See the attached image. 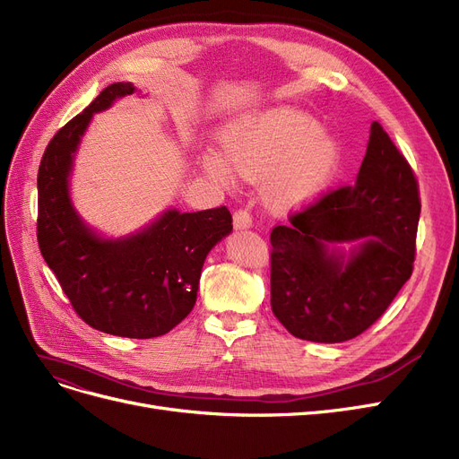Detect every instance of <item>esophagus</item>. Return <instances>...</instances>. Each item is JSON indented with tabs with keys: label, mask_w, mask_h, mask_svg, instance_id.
<instances>
[{
	"label": "esophagus",
	"mask_w": 459,
	"mask_h": 459,
	"mask_svg": "<svg viewBox=\"0 0 459 459\" xmlns=\"http://www.w3.org/2000/svg\"><path fill=\"white\" fill-rule=\"evenodd\" d=\"M234 229H249L251 227V215L247 210H238L232 215Z\"/></svg>",
	"instance_id": "34e87169"
}]
</instances>
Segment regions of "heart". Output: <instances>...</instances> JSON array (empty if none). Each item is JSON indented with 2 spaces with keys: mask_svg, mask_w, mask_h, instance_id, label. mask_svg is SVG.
Instances as JSON below:
<instances>
[{
  "mask_svg": "<svg viewBox=\"0 0 459 459\" xmlns=\"http://www.w3.org/2000/svg\"><path fill=\"white\" fill-rule=\"evenodd\" d=\"M223 154L210 151L204 166L221 185L234 176L263 179V198L276 213L307 206L336 178L344 151L336 135L308 113L293 108H270L232 123L223 138Z\"/></svg>",
  "mask_w": 459,
  "mask_h": 459,
  "instance_id": "b5f03b06",
  "label": "heart"
}]
</instances>
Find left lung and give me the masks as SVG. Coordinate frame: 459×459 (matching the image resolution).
<instances>
[{
    "label": "left lung",
    "instance_id": "obj_1",
    "mask_svg": "<svg viewBox=\"0 0 459 459\" xmlns=\"http://www.w3.org/2000/svg\"><path fill=\"white\" fill-rule=\"evenodd\" d=\"M418 219L412 169L372 123L355 183L270 234V304L280 324L321 344L346 342L368 329L412 274Z\"/></svg>",
    "mask_w": 459,
    "mask_h": 459
}]
</instances>
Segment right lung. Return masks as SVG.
I'll use <instances>...</instances> for the list:
<instances>
[{
    "label": "right lung",
    "instance_id": "add662e5",
    "mask_svg": "<svg viewBox=\"0 0 459 459\" xmlns=\"http://www.w3.org/2000/svg\"><path fill=\"white\" fill-rule=\"evenodd\" d=\"M140 92L132 82L109 84L50 140L38 174V242L72 307L91 327L155 338L193 310L204 261L232 232V215L225 206L191 213L166 208L118 238L81 217L72 200V176L82 135L96 113Z\"/></svg>",
    "mask_w": 459,
    "mask_h": 459
}]
</instances>
